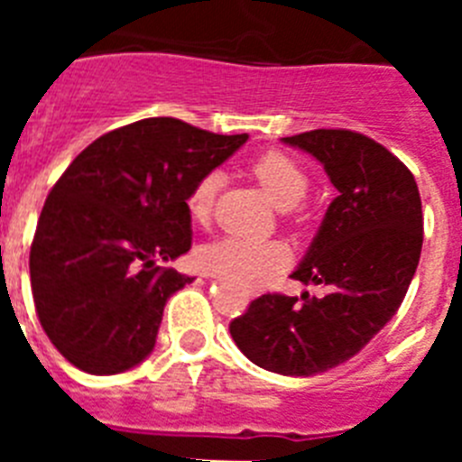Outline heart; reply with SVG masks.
<instances>
[{
  "mask_svg": "<svg viewBox=\"0 0 462 462\" xmlns=\"http://www.w3.org/2000/svg\"><path fill=\"white\" fill-rule=\"evenodd\" d=\"M252 173L263 187L273 203L282 210L296 208L310 189V178L296 159L284 152H268L259 157L252 166ZM222 171H210L196 182L187 199V210L191 219L206 222L210 217L217 191L222 187ZM199 266L210 275H219L228 282L256 287L263 280L287 266L289 252L275 240H250L226 236L215 243L203 245L196 254Z\"/></svg>",
  "mask_w": 462,
  "mask_h": 462,
  "instance_id": "b5f03b06",
  "label": "heart"
}]
</instances>
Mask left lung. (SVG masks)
Segmentation results:
<instances>
[{"label":"left lung","instance_id":"obj_1","mask_svg":"<svg viewBox=\"0 0 462 462\" xmlns=\"http://www.w3.org/2000/svg\"><path fill=\"white\" fill-rule=\"evenodd\" d=\"M282 143L312 154L337 189L291 273L324 293H263L228 330L259 368L312 377L356 356L398 312L421 256V196L410 169L363 134L314 129Z\"/></svg>","mask_w":462,"mask_h":462}]
</instances>
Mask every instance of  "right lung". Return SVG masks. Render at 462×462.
<instances>
[{
  "instance_id": "obj_1",
  "label": "right lung",
  "mask_w": 462,
  "mask_h": 462,
  "mask_svg": "<svg viewBox=\"0 0 462 462\" xmlns=\"http://www.w3.org/2000/svg\"><path fill=\"white\" fill-rule=\"evenodd\" d=\"M247 138L148 117L73 159L48 194L30 252L36 314L69 363L117 374L152 354L166 300L194 282L157 261L189 252V191Z\"/></svg>"
}]
</instances>
